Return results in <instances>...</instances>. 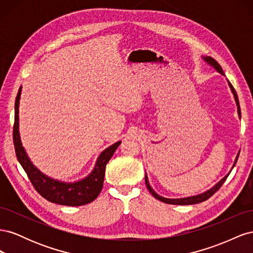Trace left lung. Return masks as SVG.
Masks as SVG:
<instances>
[{"label": "left lung", "instance_id": "obj_1", "mask_svg": "<svg viewBox=\"0 0 253 253\" xmlns=\"http://www.w3.org/2000/svg\"><path fill=\"white\" fill-rule=\"evenodd\" d=\"M202 58H203V60L205 61V62H206L207 64H209L211 67H213L214 70H215L217 73H219L220 75H224V72H223V70H221L220 65H219L213 58H211V57H209V56H203ZM227 81H228V80H227ZM228 84H229V87H230V89H231V91H232V94H233L234 100H235V103H236V106H237V114H239V117H240V119H241V108H240L239 97H237L236 91H235L234 87L232 86V84H231L230 82H229V81H228ZM239 155H240V152L237 153V155H236L235 160H234V164H233V166H232V168H231L230 172L232 171V169L234 168V166H235V164H236V162H237V158H239ZM230 172H229V173L225 176V177L221 178L217 183H215V185H214L212 188H210L209 190L205 191V192H203V193H201V194L192 195V196L181 197V198H167V197H164V196H162V195L157 194V193L155 192V191L153 190V188L150 186V182H149V179H148L147 173H145L144 179H145V185H147V187H148V189H149V191H150V193H151L153 196H154L155 198H157L158 201H162V202H164V203H166V204H170V205H181V206H183V205H195V204H200V203H202V202L207 201L209 197H211L214 193H215L216 191H217L221 186H223V183H224L225 180L227 179V177L229 176V174H230Z\"/></svg>", "mask_w": 253, "mask_h": 253}]
</instances>
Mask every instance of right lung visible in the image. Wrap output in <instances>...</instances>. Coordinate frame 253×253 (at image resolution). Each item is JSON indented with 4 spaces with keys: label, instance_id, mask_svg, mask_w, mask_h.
<instances>
[{
    "label": "right lung",
    "instance_id": "right-lung-1",
    "mask_svg": "<svg viewBox=\"0 0 253 253\" xmlns=\"http://www.w3.org/2000/svg\"><path fill=\"white\" fill-rule=\"evenodd\" d=\"M21 91L22 86L19 88L16 103H14L13 143L19 163L26 172L29 180L32 181L38 193L48 202L62 206H83L95 201L103 187L106 164L110 162L121 141L115 142L100 153L96 160L93 171L86 177L74 182H66L51 178L41 172L33 164L24 147L22 145L19 132V105Z\"/></svg>",
    "mask_w": 253,
    "mask_h": 253
}]
</instances>
